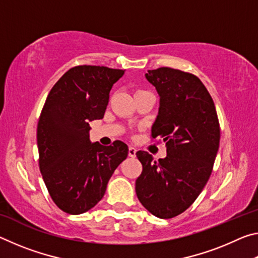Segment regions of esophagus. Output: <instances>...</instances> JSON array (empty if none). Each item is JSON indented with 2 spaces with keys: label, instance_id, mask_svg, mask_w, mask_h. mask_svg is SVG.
Returning a JSON list of instances; mask_svg holds the SVG:
<instances>
[{
  "label": "esophagus",
  "instance_id": "obj_1",
  "mask_svg": "<svg viewBox=\"0 0 258 258\" xmlns=\"http://www.w3.org/2000/svg\"><path fill=\"white\" fill-rule=\"evenodd\" d=\"M135 154H137V149H135L134 147H130L128 148V156L133 158V157H135Z\"/></svg>",
  "mask_w": 258,
  "mask_h": 258
}]
</instances>
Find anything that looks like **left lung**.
<instances>
[{
  "instance_id": "left-lung-1",
  "label": "left lung",
  "mask_w": 258,
  "mask_h": 258,
  "mask_svg": "<svg viewBox=\"0 0 258 258\" xmlns=\"http://www.w3.org/2000/svg\"><path fill=\"white\" fill-rule=\"evenodd\" d=\"M146 78L159 94L152 139L166 143L167 156L154 160L138 151L142 173L135 191L143 207L159 218H172L189 208L213 171L221 131L211 94L194 74L161 67Z\"/></svg>"
}]
</instances>
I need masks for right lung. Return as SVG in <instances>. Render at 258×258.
I'll list each match as a JSON object with an SVG mask.
<instances>
[{
    "mask_svg": "<svg viewBox=\"0 0 258 258\" xmlns=\"http://www.w3.org/2000/svg\"><path fill=\"white\" fill-rule=\"evenodd\" d=\"M121 69L76 66L47 95L37 125L38 164L47 191L61 211L78 215L104 196L109 178L126 159L121 141L103 147L90 141V121L103 118Z\"/></svg>",
    "mask_w": 258,
    "mask_h": 258,
    "instance_id": "add662e5",
    "label": "right lung"
}]
</instances>
